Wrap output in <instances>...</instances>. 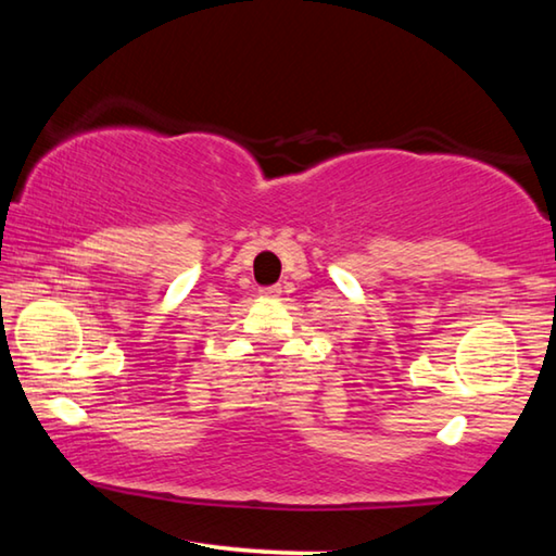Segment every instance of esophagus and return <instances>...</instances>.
I'll return each mask as SVG.
<instances>
[{
	"label": "esophagus",
	"mask_w": 556,
	"mask_h": 556,
	"mask_svg": "<svg viewBox=\"0 0 556 556\" xmlns=\"http://www.w3.org/2000/svg\"><path fill=\"white\" fill-rule=\"evenodd\" d=\"M262 294H265V296H279L281 294V287L279 285L267 287V289H262Z\"/></svg>",
	"instance_id": "obj_1"
}]
</instances>
